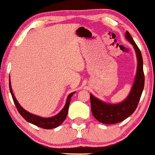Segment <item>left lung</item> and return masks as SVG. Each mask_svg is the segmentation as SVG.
<instances>
[{
  "label": "left lung",
  "mask_w": 155,
  "mask_h": 155,
  "mask_svg": "<svg viewBox=\"0 0 155 155\" xmlns=\"http://www.w3.org/2000/svg\"><path fill=\"white\" fill-rule=\"evenodd\" d=\"M125 38L132 44L136 50L138 68L134 84L129 95L123 102L118 104H105L90 95L91 111L95 118L104 124H116L127 119L136 111L140 96L144 87V74L143 70V58L139 48L135 43L128 31H126Z\"/></svg>",
  "instance_id": "1"
}]
</instances>
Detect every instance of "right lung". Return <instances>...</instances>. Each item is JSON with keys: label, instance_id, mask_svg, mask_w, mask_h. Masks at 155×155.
<instances>
[{"label": "right lung", "instance_id": "1", "mask_svg": "<svg viewBox=\"0 0 155 155\" xmlns=\"http://www.w3.org/2000/svg\"><path fill=\"white\" fill-rule=\"evenodd\" d=\"M9 90L11 94H12V98H13L14 103H15L16 106V108H17V111H18L19 113L20 114L21 116H22L26 121L30 122V123L35 124V125L44 129L55 128V127H58V126H60V124L63 123L67 117V114L68 111V108L69 105H70L71 99L73 94H74V92H72V93H71L70 95L68 96L66 104H65L64 108L62 109V111H60L58 114H57L56 116L54 117H50V118H43V117L32 114L29 113V112L25 111V109H23V108H22V106L19 104V103L17 102V100H16L15 95H14L13 92H12V87H11L10 81Z\"/></svg>", "mask_w": 155, "mask_h": 155}]
</instances>
